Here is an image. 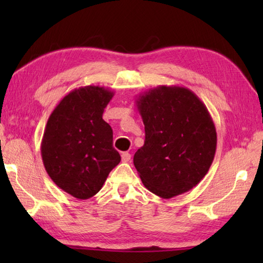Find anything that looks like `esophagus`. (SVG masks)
<instances>
[{
    "instance_id": "obj_1",
    "label": "esophagus",
    "mask_w": 263,
    "mask_h": 263,
    "mask_svg": "<svg viewBox=\"0 0 263 263\" xmlns=\"http://www.w3.org/2000/svg\"><path fill=\"white\" fill-rule=\"evenodd\" d=\"M131 160V154L128 152H123L122 153V161L123 162H128Z\"/></svg>"
}]
</instances>
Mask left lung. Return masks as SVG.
Returning a JSON list of instances; mask_svg holds the SVG:
<instances>
[{
    "label": "left lung",
    "mask_w": 263,
    "mask_h": 263,
    "mask_svg": "<svg viewBox=\"0 0 263 263\" xmlns=\"http://www.w3.org/2000/svg\"><path fill=\"white\" fill-rule=\"evenodd\" d=\"M145 142L133 157L151 193L168 199L197 185L211 167L217 132L210 112L185 87L159 86L136 100Z\"/></svg>",
    "instance_id": "8db88e82"
}]
</instances>
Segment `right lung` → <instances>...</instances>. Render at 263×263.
Instances as JSON below:
<instances>
[{"mask_svg":"<svg viewBox=\"0 0 263 263\" xmlns=\"http://www.w3.org/2000/svg\"><path fill=\"white\" fill-rule=\"evenodd\" d=\"M115 92L100 86L74 89L52 111L42 139L48 176L65 193L88 199L121 162L112 147V128L102 118Z\"/></svg>","mask_w":263,"mask_h":263,"instance_id":"obj_1","label":"right lung"}]
</instances>
